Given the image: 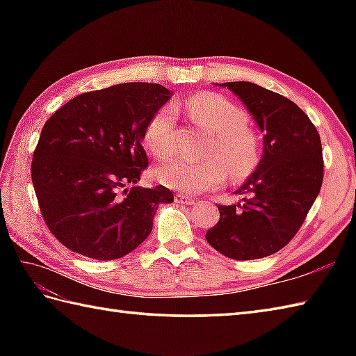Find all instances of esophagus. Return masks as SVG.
<instances>
[{
	"label": "esophagus",
	"mask_w": 356,
	"mask_h": 356,
	"mask_svg": "<svg viewBox=\"0 0 356 356\" xmlns=\"http://www.w3.org/2000/svg\"><path fill=\"white\" fill-rule=\"evenodd\" d=\"M176 202L180 203V205H194L195 199L190 197V195H185V194H177L176 195Z\"/></svg>",
	"instance_id": "obj_1"
}]
</instances>
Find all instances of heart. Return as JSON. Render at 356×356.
I'll list each match as a JSON object with an SVG mask.
<instances>
[{
	"mask_svg": "<svg viewBox=\"0 0 356 356\" xmlns=\"http://www.w3.org/2000/svg\"><path fill=\"white\" fill-rule=\"evenodd\" d=\"M176 107L186 113L194 127L214 134L205 157L208 161L174 159L156 171L159 182L182 194H197L220 186L228 171L243 180L260 161L259 138L248 128V116L228 97L214 93L195 95ZM177 115L171 105L159 108L145 128V143L154 156L166 159L177 149Z\"/></svg>",
	"mask_w": 356,
	"mask_h": 356,
	"instance_id": "b5f03b06",
	"label": "heart"
}]
</instances>
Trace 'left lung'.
Here are the masks:
<instances>
[{
    "mask_svg": "<svg viewBox=\"0 0 356 356\" xmlns=\"http://www.w3.org/2000/svg\"><path fill=\"white\" fill-rule=\"evenodd\" d=\"M251 113L263 136L257 170L236 194L237 205H218L220 220L207 232L216 251L234 260L275 254L297 234L323 184L321 139L297 104L252 82H225Z\"/></svg>",
    "mask_w": 356,
    "mask_h": 356,
    "instance_id": "8db88e82",
    "label": "left lung"
}]
</instances>
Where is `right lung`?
I'll use <instances>...</instances> for the list:
<instances>
[{"mask_svg": "<svg viewBox=\"0 0 356 356\" xmlns=\"http://www.w3.org/2000/svg\"><path fill=\"white\" fill-rule=\"evenodd\" d=\"M171 95L125 82L73 97L42 127L32 182L45 225L70 251L120 259L149 236L157 207L172 203L168 188L136 186L148 166L147 124Z\"/></svg>", "mask_w": 356, "mask_h": 356, "instance_id": "1", "label": "right lung"}]
</instances>
